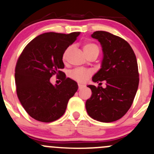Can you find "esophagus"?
<instances>
[{
	"label": "esophagus",
	"mask_w": 154,
	"mask_h": 154,
	"mask_svg": "<svg viewBox=\"0 0 154 154\" xmlns=\"http://www.w3.org/2000/svg\"><path fill=\"white\" fill-rule=\"evenodd\" d=\"M83 88V86H82V85L78 84V88H79V90H81Z\"/></svg>",
	"instance_id": "34e87169"
}]
</instances>
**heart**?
I'll use <instances>...</instances> for the list:
<instances>
[{
  "mask_svg": "<svg viewBox=\"0 0 154 154\" xmlns=\"http://www.w3.org/2000/svg\"><path fill=\"white\" fill-rule=\"evenodd\" d=\"M68 51H69V48L65 51L64 54H63V60H66V59ZM83 51H84L85 54L87 55V54H88L91 52H93V51H98L99 52V48L95 44L87 43V44L83 46ZM91 74L92 73H91L90 70L85 69V68H75V69L71 70L69 72V76L73 80H76V81L79 82L80 83H84L91 77Z\"/></svg>",
  "mask_w": 154,
  "mask_h": 154,
  "instance_id": "obj_1",
  "label": "heart"
}]
</instances>
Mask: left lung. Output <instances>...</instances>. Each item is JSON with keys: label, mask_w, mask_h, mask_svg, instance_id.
<instances>
[{"label": "left lung", "mask_w": 154, "mask_h": 154, "mask_svg": "<svg viewBox=\"0 0 154 154\" xmlns=\"http://www.w3.org/2000/svg\"><path fill=\"white\" fill-rule=\"evenodd\" d=\"M91 37L99 41L103 57L101 68L92 80H105L106 87L88 85L91 96L86 102L88 116L98 122H112L123 117L133 103L139 83L137 60L125 39L106 31H96Z\"/></svg>", "instance_id": "8db88e82"}]
</instances>
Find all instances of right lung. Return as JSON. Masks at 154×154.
Wrapping results in <instances>:
<instances>
[{"mask_svg": "<svg viewBox=\"0 0 154 154\" xmlns=\"http://www.w3.org/2000/svg\"><path fill=\"white\" fill-rule=\"evenodd\" d=\"M80 33L41 34L24 48L18 57L15 70L17 95L32 119L42 122L59 119L66 112L69 99L77 91V83L66 78L60 69L65 67V51ZM55 74L60 76L62 82L54 86L49 79Z\"/></svg>", "mask_w": 154, "mask_h": 154, "instance_id": "add662e5", "label": "right lung"}]
</instances>
